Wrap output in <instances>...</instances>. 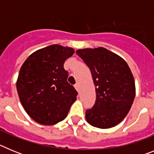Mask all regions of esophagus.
Here are the masks:
<instances>
[{
    "label": "esophagus",
    "mask_w": 154,
    "mask_h": 154,
    "mask_svg": "<svg viewBox=\"0 0 154 154\" xmlns=\"http://www.w3.org/2000/svg\"><path fill=\"white\" fill-rule=\"evenodd\" d=\"M75 89L78 92H79V83H76L75 85Z\"/></svg>",
    "instance_id": "34e87169"
}]
</instances>
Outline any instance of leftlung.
Wrapping results in <instances>:
<instances>
[{
    "instance_id": "8db88e82",
    "label": "left lung",
    "mask_w": 154,
    "mask_h": 154,
    "mask_svg": "<svg viewBox=\"0 0 154 154\" xmlns=\"http://www.w3.org/2000/svg\"><path fill=\"white\" fill-rule=\"evenodd\" d=\"M76 54L89 68L96 85V99L85 119L92 126L108 129L119 124L135 98V82L126 61L106 48H85Z\"/></svg>"
}]
</instances>
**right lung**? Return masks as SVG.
<instances>
[{
	"mask_svg": "<svg viewBox=\"0 0 154 154\" xmlns=\"http://www.w3.org/2000/svg\"><path fill=\"white\" fill-rule=\"evenodd\" d=\"M72 48L51 45L32 53L21 66L17 80L19 99L35 122L54 125L68 115L78 92L68 82L64 63Z\"/></svg>",
	"mask_w": 154,
	"mask_h": 154,
	"instance_id": "obj_1",
	"label": "right lung"
}]
</instances>
